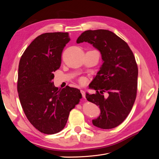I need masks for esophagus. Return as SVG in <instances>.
<instances>
[{"label":"esophagus","mask_w":159,"mask_h":159,"mask_svg":"<svg viewBox=\"0 0 159 159\" xmlns=\"http://www.w3.org/2000/svg\"><path fill=\"white\" fill-rule=\"evenodd\" d=\"M80 91H81V94H82L83 98H85V91H84V90H82V89H81V90H80Z\"/></svg>","instance_id":"obj_1"}]
</instances>
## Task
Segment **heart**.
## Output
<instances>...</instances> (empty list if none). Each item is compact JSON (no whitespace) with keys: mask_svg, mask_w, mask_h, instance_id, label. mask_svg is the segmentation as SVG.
<instances>
[{"mask_svg":"<svg viewBox=\"0 0 159 159\" xmlns=\"http://www.w3.org/2000/svg\"><path fill=\"white\" fill-rule=\"evenodd\" d=\"M80 82L81 84H85V80L84 78H80Z\"/></svg>","mask_w":159,"mask_h":159,"instance_id":"b5f03b06","label":"heart"}]
</instances>
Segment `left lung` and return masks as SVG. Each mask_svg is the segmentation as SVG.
I'll list each match as a JSON object with an SVG mask.
<instances>
[{
	"label": "left lung",
	"instance_id": "left-lung-1",
	"mask_svg": "<svg viewBox=\"0 0 159 159\" xmlns=\"http://www.w3.org/2000/svg\"><path fill=\"white\" fill-rule=\"evenodd\" d=\"M88 42L102 54L103 65L89 85L95 93L86 94L89 102L99 107L101 114L93 125L113 129L122 123L131 111L137 97L138 67L127 43L107 30H86L77 43ZM108 93L104 98L103 93Z\"/></svg>",
	"mask_w": 159,
	"mask_h": 159
}]
</instances>
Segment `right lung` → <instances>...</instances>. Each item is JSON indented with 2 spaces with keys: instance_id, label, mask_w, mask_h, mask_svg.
I'll list each match as a JSON object with an SVG mask.
<instances>
[{
  "instance_id": "obj_1",
  "label": "right lung",
  "mask_w": 159,
  "mask_h": 159,
  "mask_svg": "<svg viewBox=\"0 0 159 159\" xmlns=\"http://www.w3.org/2000/svg\"><path fill=\"white\" fill-rule=\"evenodd\" d=\"M68 32H47L38 36L28 46L18 66L17 90L28 121L38 131L48 134L61 131L70 111L78 105L80 90L66 86L55 87L53 72L60 68L61 54L70 41Z\"/></svg>"
}]
</instances>
